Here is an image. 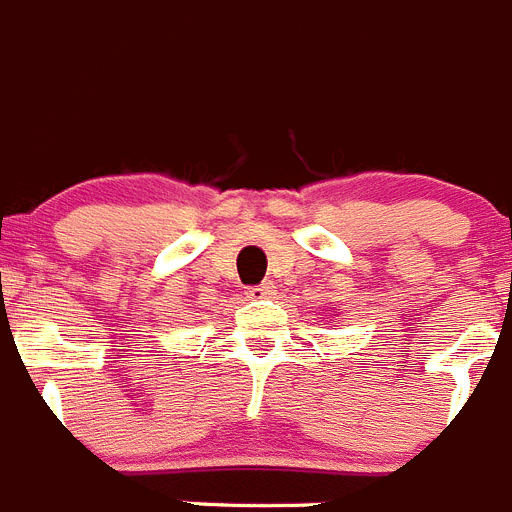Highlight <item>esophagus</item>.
Returning <instances> with one entry per match:
<instances>
[{
    "label": "esophagus",
    "mask_w": 512,
    "mask_h": 512,
    "mask_svg": "<svg viewBox=\"0 0 512 512\" xmlns=\"http://www.w3.org/2000/svg\"><path fill=\"white\" fill-rule=\"evenodd\" d=\"M274 292H276L274 284H261V287L246 289V297L248 299H269V297H274Z\"/></svg>",
    "instance_id": "34e87169"
}]
</instances>
